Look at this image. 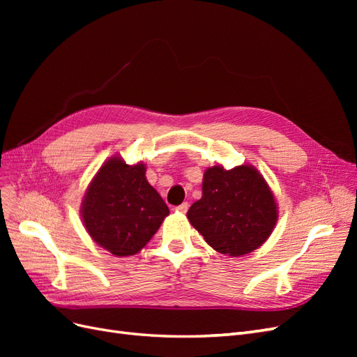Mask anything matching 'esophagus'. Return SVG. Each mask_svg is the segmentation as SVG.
I'll return each instance as SVG.
<instances>
[{
    "label": "esophagus",
    "mask_w": 357,
    "mask_h": 357,
    "mask_svg": "<svg viewBox=\"0 0 357 357\" xmlns=\"http://www.w3.org/2000/svg\"><path fill=\"white\" fill-rule=\"evenodd\" d=\"M188 210H189V204L188 202H183V204L178 205V207H176V211L183 213V214H185Z\"/></svg>",
    "instance_id": "obj_1"
}]
</instances>
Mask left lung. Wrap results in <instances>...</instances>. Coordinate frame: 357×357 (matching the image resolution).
I'll use <instances>...</instances> for the list:
<instances>
[{
    "mask_svg": "<svg viewBox=\"0 0 357 357\" xmlns=\"http://www.w3.org/2000/svg\"><path fill=\"white\" fill-rule=\"evenodd\" d=\"M188 219L215 252L232 257L261 247L278 219L277 202L264 176L252 165L207 168L202 198Z\"/></svg>",
    "mask_w": 357,
    "mask_h": 357,
    "instance_id": "left-lung-1",
    "label": "left lung"
}]
</instances>
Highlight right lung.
Listing matches in <instances>:
<instances>
[{"label":"right lung","instance_id":"1","mask_svg":"<svg viewBox=\"0 0 357 357\" xmlns=\"http://www.w3.org/2000/svg\"><path fill=\"white\" fill-rule=\"evenodd\" d=\"M80 213L92 240L112 255L125 257L152 240L169 210L149 185L143 162L128 165L121 156H113L92 178Z\"/></svg>","mask_w":357,"mask_h":357}]
</instances>
